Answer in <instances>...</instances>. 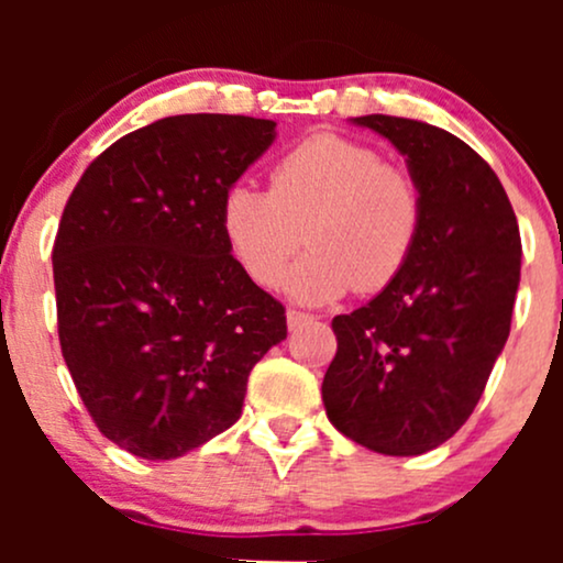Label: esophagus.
I'll list each match as a JSON object with an SVG mask.
<instances>
[{"label": "esophagus", "instance_id": "1", "mask_svg": "<svg viewBox=\"0 0 563 563\" xmlns=\"http://www.w3.org/2000/svg\"><path fill=\"white\" fill-rule=\"evenodd\" d=\"M286 318H288V328H290V331H296V328H301V325H307V322L318 320V318H314V314L299 312V309H288Z\"/></svg>", "mask_w": 563, "mask_h": 563}]
</instances>
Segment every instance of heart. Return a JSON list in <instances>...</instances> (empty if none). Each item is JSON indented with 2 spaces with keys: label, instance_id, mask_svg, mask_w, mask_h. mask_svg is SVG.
<instances>
[{
  "label": "heart",
  "instance_id": "obj_1",
  "mask_svg": "<svg viewBox=\"0 0 563 563\" xmlns=\"http://www.w3.org/2000/svg\"><path fill=\"white\" fill-rule=\"evenodd\" d=\"M421 222L412 174L333 132L283 153L269 169V192L232 185L222 200L224 241L264 288L280 283L303 230L312 249L288 273L286 290L307 303L339 299L352 286L363 294L389 286L410 260Z\"/></svg>",
  "mask_w": 563,
  "mask_h": 563
}]
</instances>
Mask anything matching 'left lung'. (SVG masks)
<instances>
[{"label":"left lung","instance_id":"1","mask_svg":"<svg viewBox=\"0 0 563 563\" xmlns=\"http://www.w3.org/2000/svg\"><path fill=\"white\" fill-rule=\"evenodd\" d=\"M407 158L423 222L410 260L373 301L333 318L328 421L380 455H421L455 434L506 346L521 273L510 200L479 153L444 129L360 115Z\"/></svg>","mask_w":563,"mask_h":563}]
</instances>
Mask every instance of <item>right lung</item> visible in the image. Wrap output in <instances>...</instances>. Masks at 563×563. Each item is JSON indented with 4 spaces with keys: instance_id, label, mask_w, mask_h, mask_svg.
I'll use <instances>...</instances> for the list:
<instances>
[{
    "instance_id": "add662e5",
    "label": "right lung",
    "mask_w": 563,
    "mask_h": 563,
    "mask_svg": "<svg viewBox=\"0 0 563 563\" xmlns=\"http://www.w3.org/2000/svg\"><path fill=\"white\" fill-rule=\"evenodd\" d=\"M275 121L187 113L100 153L53 249L63 360L97 429L172 461L241 418L249 373L286 339V309L222 232L224 192L273 145Z\"/></svg>"
}]
</instances>
